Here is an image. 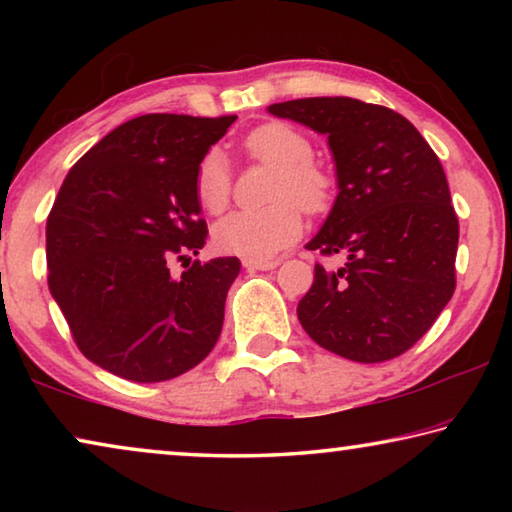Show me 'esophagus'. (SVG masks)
<instances>
[{"label": "esophagus", "instance_id": "1", "mask_svg": "<svg viewBox=\"0 0 512 512\" xmlns=\"http://www.w3.org/2000/svg\"><path fill=\"white\" fill-rule=\"evenodd\" d=\"M241 264H244V268H248V271H271V268H275L277 259H248L244 257L241 259Z\"/></svg>", "mask_w": 512, "mask_h": 512}]
</instances>
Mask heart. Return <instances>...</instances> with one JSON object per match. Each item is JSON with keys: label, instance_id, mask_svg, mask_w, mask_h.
I'll list each match as a JSON object with an SVG mask.
<instances>
[{"label": "heart", "instance_id": "b5f03b06", "mask_svg": "<svg viewBox=\"0 0 512 512\" xmlns=\"http://www.w3.org/2000/svg\"><path fill=\"white\" fill-rule=\"evenodd\" d=\"M250 158L275 167L271 201L266 210L232 212L214 225V246L221 253L248 259H268L302 235L301 205L305 212H323L332 198L334 180L316 164L314 146L296 126L268 121L244 140ZM196 196L207 212L219 214L230 203L232 171L221 151H207L196 167Z\"/></svg>", "mask_w": 512, "mask_h": 512}]
</instances>
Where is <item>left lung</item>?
I'll return each instance as SVG.
<instances>
[{
	"label": "left lung",
	"instance_id": "8db88e82",
	"mask_svg": "<svg viewBox=\"0 0 512 512\" xmlns=\"http://www.w3.org/2000/svg\"><path fill=\"white\" fill-rule=\"evenodd\" d=\"M327 135L339 194L309 241L345 253L339 271L316 264L298 320L320 348L379 363L413 348L456 289L458 219L438 155L409 119L350 97L268 106Z\"/></svg>",
	"mask_w": 512,
	"mask_h": 512
}]
</instances>
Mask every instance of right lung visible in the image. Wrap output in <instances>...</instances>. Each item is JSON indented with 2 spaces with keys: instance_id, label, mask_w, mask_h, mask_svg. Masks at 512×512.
I'll return each mask as SVG.
<instances>
[{
  "instance_id": "add662e5",
  "label": "right lung",
  "mask_w": 512,
  "mask_h": 512,
  "mask_svg": "<svg viewBox=\"0 0 512 512\" xmlns=\"http://www.w3.org/2000/svg\"><path fill=\"white\" fill-rule=\"evenodd\" d=\"M235 115L135 117L69 169L47 219V282L79 350L153 384L198 366L219 341L237 257L196 262L207 223L194 178Z\"/></svg>"
}]
</instances>
